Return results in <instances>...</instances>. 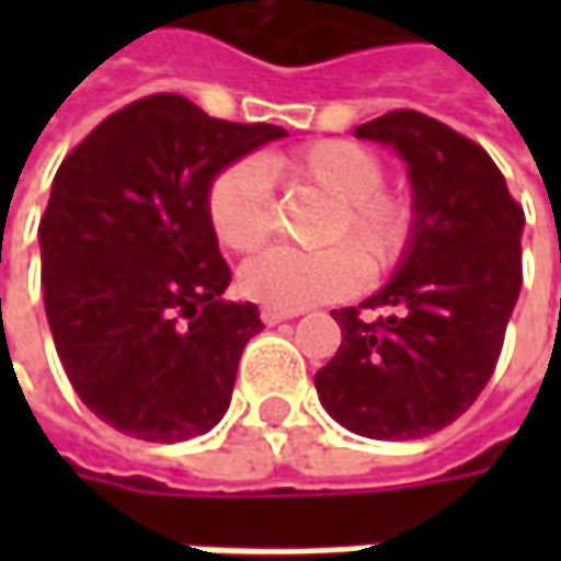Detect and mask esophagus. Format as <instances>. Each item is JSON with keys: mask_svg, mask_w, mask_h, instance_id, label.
I'll return each mask as SVG.
<instances>
[{"mask_svg": "<svg viewBox=\"0 0 561 561\" xmlns=\"http://www.w3.org/2000/svg\"><path fill=\"white\" fill-rule=\"evenodd\" d=\"M299 312H287V309H274V306H262V321L265 324H280L287 318H296Z\"/></svg>", "mask_w": 561, "mask_h": 561, "instance_id": "obj_1", "label": "esophagus"}]
</instances>
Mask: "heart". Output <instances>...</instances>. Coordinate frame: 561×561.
<instances>
[{
	"label": "heart",
	"instance_id": "heart-1",
	"mask_svg": "<svg viewBox=\"0 0 561 561\" xmlns=\"http://www.w3.org/2000/svg\"><path fill=\"white\" fill-rule=\"evenodd\" d=\"M280 171L290 184L309 186L331 203L318 233L321 243L356 245L377 274L390 271L405 255L415 233V205L409 196L383 186L387 168L368 146L350 140L309 142L290 152ZM205 215L218 243L230 252L262 247L274 221L268 168L259 159H237L221 168L205 193ZM355 250L268 249L243 265L240 287L249 299L287 312L343 299L365 280L363 257L358 260Z\"/></svg>",
	"mask_w": 561,
	"mask_h": 561
}]
</instances>
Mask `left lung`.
Masks as SVG:
<instances>
[{
    "instance_id": "obj_1",
    "label": "left lung",
    "mask_w": 561,
    "mask_h": 561,
    "mask_svg": "<svg viewBox=\"0 0 561 561\" xmlns=\"http://www.w3.org/2000/svg\"><path fill=\"white\" fill-rule=\"evenodd\" d=\"M356 137L405 159L415 233L371 299L331 312L343 343L314 390L353 434L419 440L459 419L496 368L522 290L525 211L496 162L443 121L399 108Z\"/></svg>"
}]
</instances>
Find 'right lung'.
I'll return each instance as SVG.
<instances>
[{
	"mask_svg": "<svg viewBox=\"0 0 561 561\" xmlns=\"http://www.w3.org/2000/svg\"><path fill=\"white\" fill-rule=\"evenodd\" d=\"M287 137L142 96L77 142L39 221L43 299L61 368L121 434L181 443L225 419L237 365L265 324L227 302L230 268L205 215L211 178Z\"/></svg>",
	"mask_w": 561,
	"mask_h": 561,
	"instance_id": "add662e5",
	"label": "right lung"
}]
</instances>
